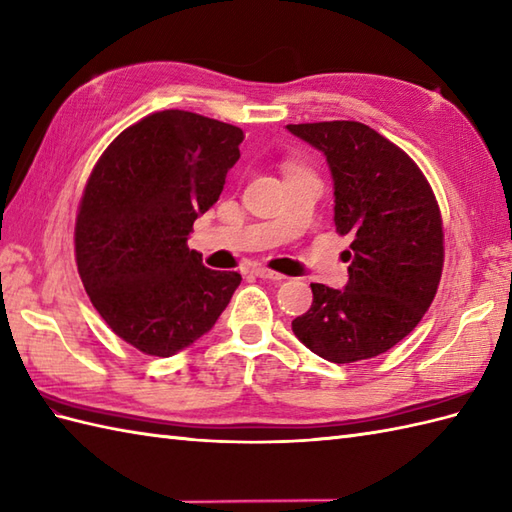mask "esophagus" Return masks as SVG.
<instances>
[{
  "label": "esophagus",
  "mask_w": 512,
  "mask_h": 512,
  "mask_svg": "<svg viewBox=\"0 0 512 512\" xmlns=\"http://www.w3.org/2000/svg\"><path fill=\"white\" fill-rule=\"evenodd\" d=\"M255 275H257L259 279H268V281H283V279H285L283 275H279V272L270 270V268H264V266L255 268Z\"/></svg>",
  "instance_id": "esophagus-1"
}]
</instances>
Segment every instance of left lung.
I'll return each instance as SVG.
<instances>
[{"mask_svg":"<svg viewBox=\"0 0 512 512\" xmlns=\"http://www.w3.org/2000/svg\"><path fill=\"white\" fill-rule=\"evenodd\" d=\"M285 128L327 157L336 231L353 235L344 290L312 283V307L292 331L329 362L375 358L406 338L434 301L445 259L441 209L419 165L371 126Z\"/></svg>","mask_w":512,"mask_h":512,"instance_id":"left-lung-1","label":"left lung"}]
</instances>
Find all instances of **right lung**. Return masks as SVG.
Instances as JSON below:
<instances>
[{"label": "right lung", "mask_w": 512, "mask_h": 512, "mask_svg": "<svg viewBox=\"0 0 512 512\" xmlns=\"http://www.w3.org/2000/svg\"><path fill=\"white\" fill-rule=\"evenodd\" d=\"M242 141V128L170 109L128 126L95 163L76 218L78 275L106 325L141 353L170 358L194 344L242 281L187 246Z\"/></svg>", "instance_id": "right-lung-1"}]
</instances>
